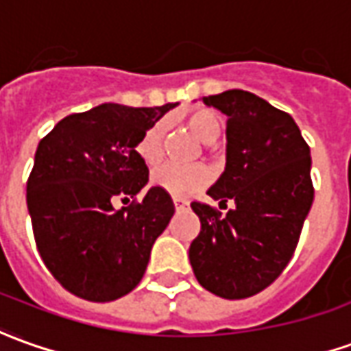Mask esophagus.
I'll return each mask as SVG.
<instances>
[{"instance_id": "1", "label": "esophagus", "mask_w": 351, "mask_h": 351, "mask_svg": "<svg viewBox=\"0 0 351 351\" xmlns=\"http://www.w3.org/2000/svg\"><path fill=\"white\" fill-rule=\"evenodd\" d=\"M173 202H175L176 209H184V207L190 206V202L184 199V197H173Z\"/></svg>"}]
</instances>
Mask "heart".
I'll return each mask as SVG.
<instances>
[{
  "label": "heart",
  "instance_id": "heart-1",
  "mask_svg": "<svg viewBox=\"0 0 351 351\" xmlns=\"http://www.w3.org/2000/svg\"><path fill=\"white\" fill-rule=\"evenodd\" d=\"M186 125L204 144L215 142L217 136L221 134V117L209 109H199V111L192 113L188 117ZM161 140H163L161 123L149 126L142 134V138L138 140L136 154L147 167H156L161 163V159H163ZM209 178H211V173L206 165H163L152 175V182L167 194L188 195L207 186Z\"/></svg>",
  "mask_w": 351,
  "mask_h": 351
}]
</instances>
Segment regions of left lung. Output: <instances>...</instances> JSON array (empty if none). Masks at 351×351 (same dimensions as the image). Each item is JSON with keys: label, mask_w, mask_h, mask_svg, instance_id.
I'll use <instances>...</instances> for the list:
<instances>
[{"label": "left lung", "mask_w": 351, "mask_h": 351, "mask_svg": "<svg viewBox=\"0 0 351 351\" xmlns=\"http://www.w3.org/2000/svg\"><path fill=\"white\" fill-rule=\"evenodd\" d=\"M226 115V167L207 190L219 206L192 202L202 230L190 244L197 282L225 300L265 290L294 256L313 204L311 156L294 119L244 90L207 95Z\"/></svg>", "instance_id": "1"}]
</instances>
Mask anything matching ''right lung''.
Wrapping results in <instances>:
<instances>
[{"mask_svg": "<svg viewBox=\"0 0 351 351\" xmlns=\"http://www.w3.org/2000/svg\"><path fill=\"white\" fill-rule=\"evenodd\" d=\"M176 104H104L59 121L38 144L26 206L38 252L71 294L113 302L134 290L152 245L175 213L171 195L152 186L142 202L115 209L147 184L136 144Z\"/></svg>", "mask_w": 351, "mask_h": 351, "instance_id": "1", "label": "right lung"}]
</instances>
